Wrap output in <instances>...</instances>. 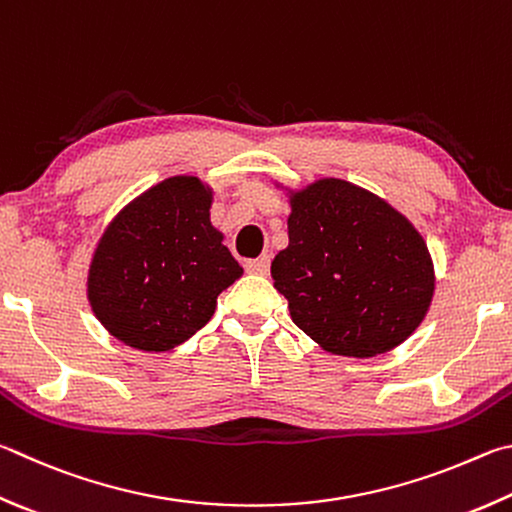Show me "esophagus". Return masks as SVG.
Segmentation results:
<instances>
[{
    "instance_id": "obj_1",
    "label": "esophagus",
    "mask_w": 512,
    "mask_h": 512,
    "mask_svg": "<svg viewBox=\"0 0 512 512\" xmlns=\"http://www.w3.org/2000/svg\"><path fill=\"white\" fill-rule=\"evenodd\" d=\"M246 271L253 273V275H268V271H271V257L262 255V257L248 259V262H246Z\"/></svg>"
}]
</instances>
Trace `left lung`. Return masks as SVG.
Instances as JSON below:
<instances>
[{"instance_id": "8db88e82", "label": "left lung", "mask_w": 512, "mask_h": 512, "mask_svg": "<svg viewBox=\"0 0 512 512\" xmlns=\"http://www.w3.org/2000/svg\"><path fill=\"white\" fill-rule=\"evenodd\" d=\"M284 190L288 246L275 255L271 275L293 322L336 356L396 349L421 327L434 297L421 232L392 203L345 179Z\"/></svg>"}]
</instances>
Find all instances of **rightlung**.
Listing matches in <instances>:
<instances>
[{"instance_id": "obj_1", "label": "right lung", "mask_w": 512, "mask_h": 512, "mask_svg": "<svg viewBox=\"0 0 512 512\" xmlns=\"http://www.w3.org/2000/svg\"><path fill=\"white\" fill-rule=\"evenodd\" d=\"M212 188L170 176L138 194L102 232L87 297L111 336L138 351H170L194 336L244 268L210 221Z\"/></svg>"}]
</instances>
